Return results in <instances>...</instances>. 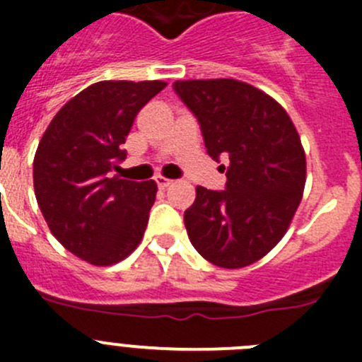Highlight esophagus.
Returning <instances> with one entry per match:
<instances>
[{"mask_svg": "<svg viewBox=\"0 0 362 362\" xmlns=\"http://www.w3.org/2000/svg\"><path fill=\"white\" fill-rule=\"evenodd\" d=\"M156 183H158V187L161 188V190H165V188H168V187H170V185H174V181H172V179L163 177V175H158Z\"/></svg>", "mask_w": 362, "mask_h": 362, "instance_id": "34e87169", "label": "esophagus"}]
</instances>
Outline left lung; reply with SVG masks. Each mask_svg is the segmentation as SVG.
<instances>
[{
    "mask_svg": "<svg viewBox=\"0 0 362 362\" xmlns=\"http://www.w3.org/2000/svg\"><path fill=\"white\" fill-rule=\"evenodd\" d=\"M215 161L229 158L226 190L197 187L185 211L188 238L222 268L261 259L284 236L305 185V154L286 110L238 80L175 81Z\"/></svg>",
    "mask_w": 362,
    "mask_h": 362,
    "instance_id": "obj_1",
    "label": "left lung"
}]
</instances>
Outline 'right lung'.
I'll list each match as a JSON object with an SVG mask.
<instances>
[{
  "label": "right lung",
  "mask_w": 362,
  "mask_h": 362,
  "mask_svg": "<svg viewBox=\"0 0 362 362\" xmlns=\"http://www.w3.org/2000/svg\"><path fill=\"white\" fill-rule=\"evenodd\" d=\"M165 81H99L62 106L33 160L39 208L54 238L98 267L139 247L156 199L154 181L113 175L136 113Z\"/></svg>",
  "instance_id": "add662e5"
}]
</instances>
